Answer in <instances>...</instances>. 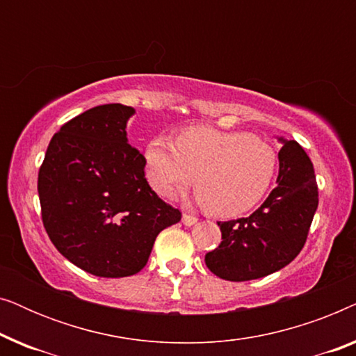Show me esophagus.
Returning a JSON list of instances; mask_svg holds the SVG:
<instances>
[{"label": "esophagus", "mask_w": 356, "mask_h": 356, "mask_svg": "<svg viewBox=\"0 0 356 356\" xmlns=\"http://www.w3.org/2000/svg\"><path fill=\"white\" fill-rule=\"evenodd\" d=\"M181 222H183L186 227H193V225H196V223H197V217L188 216V213H183Z\"/></svg>", "instance_id": "esophagus-1"}]
</instances>
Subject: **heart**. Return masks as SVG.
Wrapping results in <instances>:
<instances>
[{"instance_id": "heart-1", "label": "heart", "mask_w": 356, "mask_h": 356, "mask_svg": "<svg viewBox=\"0 0 356 356\" xmlns=\"http://www.w3.org/2000/svg\"><path fill=\"white\" fill-rule=\"evenodd\" d=\"M264 139L241 131L193 126L177 143L155 136L145 147L149 183L160 194L196 181V201L217 217L241 216L261 202L277 172Z\"/></svg>"}]
</instances>
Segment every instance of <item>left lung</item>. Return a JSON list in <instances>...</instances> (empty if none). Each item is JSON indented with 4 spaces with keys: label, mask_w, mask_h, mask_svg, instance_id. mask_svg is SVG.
I'll use <instances>...</instances> for the list:
<instances>
[{
    "label": "left lung",
    "mask_w": 356,
    "mask_h": 356,
    "mask_svg": "<svg viewBox=\"0 0 356 356\" xmlns=\"http://www.w3.org/2000/svg\"><path fill=\"white\" fill-rule=\"evenodd\" d=\"M279 177L262 206L246 218L218 222L222 243L206 254L212 274L230 282L284 269L305 246L318 209L313 163L296 140L279 138Z\"/></svg>",
    "instance_id": "8db88e82"
}]
</instances>
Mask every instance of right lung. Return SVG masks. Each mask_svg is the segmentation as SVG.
<instances>
[{
    "label": "right lung",
    "mask_w": 356,
    "mask_h": 356,
    "mask_svg": "<svg viewBox=\"0 0 356 356\" xmlns=\"http://www.w3.org/2000/svg\"><path fill=\"white\" fill-rule=\"evenodd\" d=\"M133 106L106 104L67 121L53 136L38 172L43 227L67 261L97 277L134 275L155 238L181 220L144 175L128 143Z\"/></svg>",
    "instance_id": "add662e5"
}]
</instances>
